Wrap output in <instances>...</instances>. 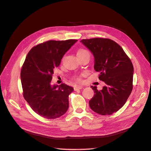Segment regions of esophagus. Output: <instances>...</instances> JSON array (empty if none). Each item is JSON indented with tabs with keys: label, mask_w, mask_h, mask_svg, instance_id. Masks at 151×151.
I'll return each instance as SVG.
<instances>
[{
	"label": "esophagus",
	"mask_w": 151,
	"mask_h": 151,
	"mask_svg": "<svg viewBox=\"0 0 151 151\" xmlns=\"http://www.w3.org/2000/svg\"><path fill=\"white\" fill-rule=\"evenodd\" d=\"M83 87L82 86H75L74 88V91H77V90L81 89H83Z\"/></svg>",
	"instance_id": "obj_1"
}]
</instances>
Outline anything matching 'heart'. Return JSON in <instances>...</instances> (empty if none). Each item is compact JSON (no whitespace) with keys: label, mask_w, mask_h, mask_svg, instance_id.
Listing matches in <instances>:
<instances>
[{"label":"heart","mask_w":151,"mask_h":151,"mask_svg":"<svg viewBox=\"0 0 151 151\" xmlns=\"http://www.w3.org/2000/svg\"><path fill=\"white\" fill-rule=\"evenodd\" d=\"M86 53H89L88 50L84 49V48H80L78 51H77V56H80V55H83L86 54ZM74 79L77 82H81V76H76L74 77Z\"/></svg>","instance_id":"obj_1"}]
</instances>
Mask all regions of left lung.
Wrapping results in <instances>:
<instances>
[{
  "mask_svg": "<svg viewBox=\"0 0 151 151\" xmlns=\"http://www.w3.org/2000/svg\"><path fill=\"white\" fill-rule=\"evenodd\" d=\"M81 42L94 57V68L106 86L102 90L91 86L94 94L91 109L101 115L115 113L125 104L133 89L134 67L123 48L111 39L94 38Z\"/></svg>",
  "mask_w": 151,
  "mask_h": 151,
  "instance_id": "obj_1",
  "label": "left lung"
}]
</instances>
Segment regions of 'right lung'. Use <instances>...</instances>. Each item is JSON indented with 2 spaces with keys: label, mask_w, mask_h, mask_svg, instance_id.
Instances as JSON below:
<instances>
[{
  "label": "right lung",
  "mask_w": 151,
  "mask_h": 151,
  "mask_svg": "<svg viewBox=\"0 0 151 151\" xmlns=\"http://www.w3.org/2000/svg\"><path fill=\"white\" fill-rule=\"evenodd\" d=\"M77 40H49L32 48L21 70L22 94L33 110L43 118L55 119L68 108V95L72 87L50 84L55 68Z\"/></svg>",
  "instance_id": "add662e5"
}]
</instances>
